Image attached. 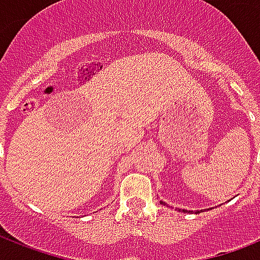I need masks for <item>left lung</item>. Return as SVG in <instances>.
Wrapping results in <instances>:
<instances>
[{"instance_id": "1", "label": "left lung", "mask_w": 260, "mask_h": 260, "mask_svg": "<svg viewBox=\"0 0 260 260\" xmlns=\"http://www.w3.org/2000/svg\"><path fill=\"white\" fill-rule=\"evenodd\" d=\"M160 204H163V202H162V201H160ZM183 212H185V210H183Z\"/></svg>"}]
</instances>
